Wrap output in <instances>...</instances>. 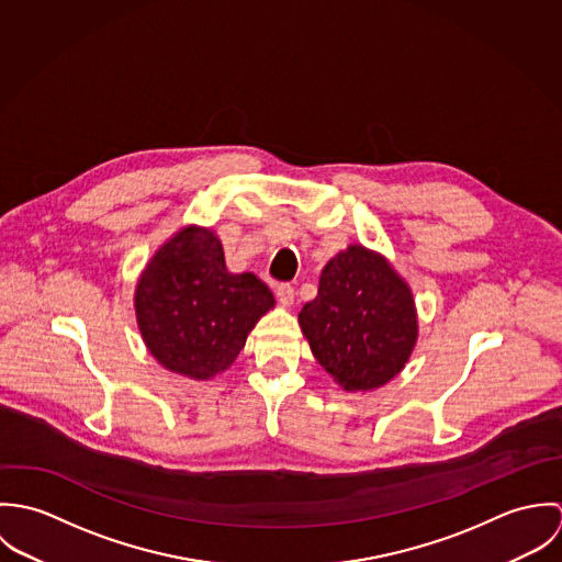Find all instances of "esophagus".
<instances>
[{"label": "esophagus", "instance_id": "34e87169", "mask_svg": "<svg viewBox=\"0 0 562 562\" xmlns=\"http://www.w3.org/2000/svg\"><path fill=\"white\" fill-rule=\"evenodd\" d=\"M294 296H296V292H294V288L290 283H281L277 288V299H279V303L283 307H292L294 305Z\"/></svg>", "mask_w": 562, "mask_h": 562}]
</instances>
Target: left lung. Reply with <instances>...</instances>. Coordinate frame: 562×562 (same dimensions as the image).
Wrapping results in <instances>:
<instances>
[{
    "label": "left lung",
    "mask_w": 562,
    "mask_h": 562,
    "mask_svg": "<svg viewBox=\"0 0 562 562\" xmlns=\"http://www.w3.org/2000/svg\"><path fill=\"white\" fill-rule=\"evenodd\" d=\"M299 324L314 357L344 392H372L398 376L417 341L408 283L390 259L350 244L322 268L318 296Z\"/></svg>",
    "instance_id": "8db88e82"
}]
</instances>
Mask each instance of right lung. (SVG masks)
<instances>
[{"mask_svg": "<svg viewBox=\"0 0 562 562\" xmlns=\"http://www.w3.org/2000/svg\"><path fill=\"white\" fill-rule=\"evenodd\" d=\"M272 307L270 288L252 272H229L223 241L199 225L161 244L134 292L145 346L161 368L192 381L225 372Z\"/></svg>", "mask_w": 562, "mask_h": 562, "instance_id": "right-lung-1", "label": "right lung"}]
</instances>
